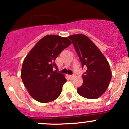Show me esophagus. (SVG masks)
<instances>
[{
  "label": "esophagus",
  "mask_w": 129,
  "mask_h": 129,
  "mask_svg": "<svg viewBox=\"0 0 129 129\" xmlns=\"http://www.w3.org/2000/svg\"><path fill=\"white\" fill-rule=\"evenodd\" d=\"M69 77H70V79H74L75 77H76V75H75V74L70 75V76H69Z\"/></svg>",
  "instance_id": "34e87169"
}]
</instances>
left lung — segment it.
<instances>
[{
    "label": "left lung",
    "mask_w": 129,
    "mask_h": 129,
    "mask_svg": "<svg viewBox=\"0 0 129 129\" xmlns=\"http://www.w3.org/2000/svg\"><path fill=\"white\" fill-rule=\"evenodd\" d=\"M76 49L82 67L87 70L83 75V85L77 89L82 97L88 99L100 98L107 90L112 78L109 64L95 44L83 34L68 36Z\"/></svg>",
    "instance_id": "8db88e82"
}]
</instances>
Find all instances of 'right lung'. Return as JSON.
I'll list each match as a JSON object with an SVG mask.
<instances>
[{"label": "right lung", "mask_w": 129, "mask_h": 129, "mask_svg": "<svg viewBox=\"0 0 129 129\" xmlns=\"http://www.w3.org/2000/svg\"><path fill=\"white\" fill-rule=\"evenodd\" d=\"M71 43L68 37L46 35L36 43L24 59L21 78L29 95L36 101L48 103L60 95L67 80L64 74L57 72L55 61Z\"/></svg>", "instance_id": "right-lung-1"}]
</instances>
